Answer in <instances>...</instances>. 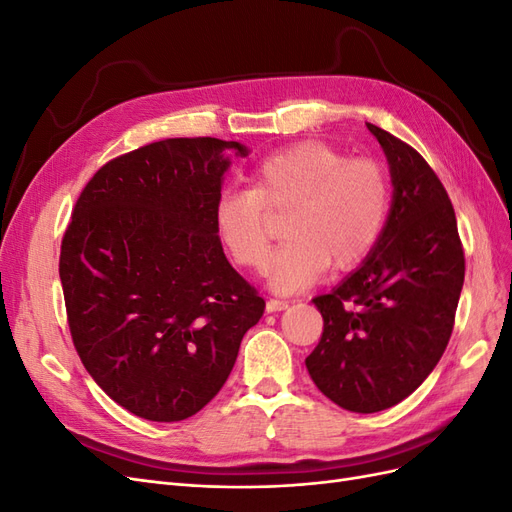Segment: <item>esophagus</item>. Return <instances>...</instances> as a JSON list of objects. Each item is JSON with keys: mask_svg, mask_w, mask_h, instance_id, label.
<instances>
[{"mask_svg": "<svg viewBox=\"0 0 512 512\" xmlns=\"http://www.w3.org/2000/svg\"><path fill=\"white\" fill-rule=\"evenodd\" d=\"M288 307V301H280V299H269L267 301V312L273 314V312H282V309Z\"/></svg>", "mask_w": 512, "mask_h": 512, "instance_id": "34e87169", "label": "esophagus"}]
</instances>
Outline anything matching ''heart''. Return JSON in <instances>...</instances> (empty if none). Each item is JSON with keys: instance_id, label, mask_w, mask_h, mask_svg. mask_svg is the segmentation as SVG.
<instances>
[{"instance_id": "b5f03b06", "label": "heart", "mask_w": 512, "mask_h": 512, "mask_svg": "<svg viewBox=\"0 0 512 512\" xmlns=\"http://www.w3.org/2000/svg\"><path fill=\"white\" fill-rule=\"evenodd\" d=\"M286 211L284 245L267 265L282 294L312 286L331 265L344 271L374 250L391 209L386 170L374 160H346L337 149L307 141L273 153L250 173V190L224 192L215 205L218 235L235 262L260 269L269 254L267 213Z\"/></svg>"}]
</instances>
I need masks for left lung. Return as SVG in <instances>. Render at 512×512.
I'll list each match as a JSON object with an SVG mask.
<instances>
[{
  "label": "left lung",
  "instance_id": "obj_1",
  "mask_svg": "<svg viewBox=\"0 0 512 512\" xmlns=\"http://www.w3.org/2000/svg\"><path fill=\"white\" fill-rule=\"evenodd\" d=\"M389 162L393 200L374 250L312 299L324 331L305 365L320 393L350 412L399 404L425 382L453 333L466 275L455 211L429 164L367 123Z\"/></svg>",
  "mask_w": 512,
  "mask_h": 512
}]
</instances>
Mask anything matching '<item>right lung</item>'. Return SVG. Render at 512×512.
I'll use <instances>...</instances> for the list:
<instances>
[{"label":"right lung","mask_w":512,"mask_h":512,"mask_svg":"<svg viewBox=\"0 0 512 512\" xmlns=\"http://www.w3.org/2000/svg\"><path fill=\"white\" fill-rule=\"evenodd\" d=\"M220 138H166L104 164L61 241L72 342L121 408L183 421L220 393L265 301L230 267L215 205L230 156Z\"/></svg>","instance_id":"obj_1"}]
</instances>
